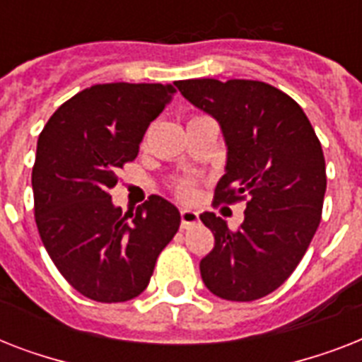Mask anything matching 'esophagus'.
I'll return each instance as SVG.
<instances>
[{
	"instance_id": "obj_1",
	"label": "esophagus",
	"mask_w": 362,
	"mask_h": 362,
	"mask_svg": "<svg viewBox=\"0 0 362 362\" xmlns=\"http://www.w3.org/2000/svg\"><path fill=\"white\" fill-rule=\"evenodd\" d=\"M180 220H182L180 221L182 229H189V227H193L199 221V214L192 209H182L180 210Z\"/></svg>"
}]
</instances>
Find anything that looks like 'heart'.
<instances>
[{
  "mask_svg": "<svg viewBox=\"0 0 362 362\" xmlns=\"http://www.w3.org/2000/svg\"><path fill=\"white\" fill-rule=\"evenodd\" d=\"M178 195H180L182 199H192L193 195H195V187H193L192 182H184V184H180V186H178Z\"/></svg>",
  "mask_w": 362,
  "mask_h": 362,
  "instance_id": "obj_1",
  "label": "heart"
}]
</instances>
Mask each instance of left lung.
Listing matches in <instances>:
<instances>
[{
    "label": "left lung",
    "mask_w": 362,
    "mask_h": 362,
    "mask_svg": "<svg viewBox=\"0 0 362 362\" xmlns=\"http://www.w3.org/2000/svg\"><path fill=\"white\" fill-rule=\"evenodd\" d=\"M176 88L220 124L227 161L216 199L247 197L235 231L214 212L201 214L214 235L201 278L226 300L264 297L297 269L320 226L327 176L314 127L297 101L264 82L192 78Z\"/></svg>",
    "instance_id": "8db88e82"
}]
</instances>
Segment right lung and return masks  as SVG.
Returning <instances> with one entry per match:
<instances>
[{
  "label": "right lung",
  "instance_id": "add662e5",
  "mask_svg": "<svg viewBox=\"0 0 362 362\" xmlns=\"http://www.w3.org/2000/svg\"><path fill=\"white\" fill-rule=\"evenodd\" d=\"M175 93L170 84H95L65 101L39 135L37 229L56 269L92 300L139 297L180 227L178 209L159 195L125 216L109 195Z\"/></svg>",
  "mask_w": 362,
  "mask_h": 362
}]
</instances>
